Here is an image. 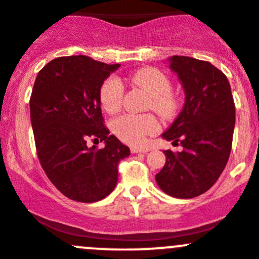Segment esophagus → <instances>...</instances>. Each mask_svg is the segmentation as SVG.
<instances>
[{
    "mask_svg": "<svg viewBox=\"0 0 259 259\" xmlns=\"http://www.w3.org/2000/svg\"><path fill=\"white\" fill-rule=\"evenodd\" d=\"M132 153H147V152H149L150 150V148H148V147H133L132 149Z\"/></svg>",
    "mask_w": 259,
    "mask_h": 259,
    "instance_id": "1",
    "label": "esophagus"
}]
</instances>
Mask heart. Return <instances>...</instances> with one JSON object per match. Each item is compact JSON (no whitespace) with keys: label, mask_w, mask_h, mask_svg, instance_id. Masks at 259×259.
Returning a JSON list of instances; mask_svg holds the SVG:
<instances>
[{"label":"heart","mask_w":259,"mask_h":259,"mask_svg":"<svg viewBox=\"0 0 259 259\" xmlns=\"http://www.w3.org/2000/svg\"><path fill=\"white\" fill-rule=\"evenodd\" d=\"M130 82L149 94L147 107L157 111L160 116L170 117L177 112L180 99L170 90L169 77L153 67L138 69L130 76ZM124 101V86L116 77L105 79L100 90V102L102 109L109 114L120 111ZM114 134L121 142L130 145H140L148 135L157 133L159 124L153 114H124L112 120Z\"/></svg>","instance_id":"obj_1"}]
</instances>
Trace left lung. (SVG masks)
Listing matches in <instances>:
<instances>
[{"label":"left lung","instance_id":"obj_1","mask_svg":"<svg viewBox=\"0 0 259 259\" xmlns=\"http://www.w3.org/2000/svg\"><path fill=\"white\" fill-rule=\"evenodd\" d=\"M170 68L178 74L186 100L163 138L182 152L165 150V164L155 175L158 186L177 199H192L212 187L232 150L235 105L227 76L206 60L173 55Z\"/></svg>","mask_w":259,"mask_h":259}]
</instances>
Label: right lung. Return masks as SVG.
<instances>
[{
  "label": "right lung",
  "mask_w": 259,
  "mask_h": 259,
  "mask_svg": "<svg viewBox=\"0 0 259 259\" xmlns=\"http://www.w3.org/2000/svg\"><path fill=\"white\" fill-rule=\"evenodd\" d=\"M119 67L86 55L59 57L35 79L30 119L37 158L50 182L74 201L105 199L117 183L119 162L130 154L105 126L100 102L102 83ZM89 140L105 147L89 148Z\"/></svg>",
  "instance_id": "right-lung-1"
}]
</instances>
